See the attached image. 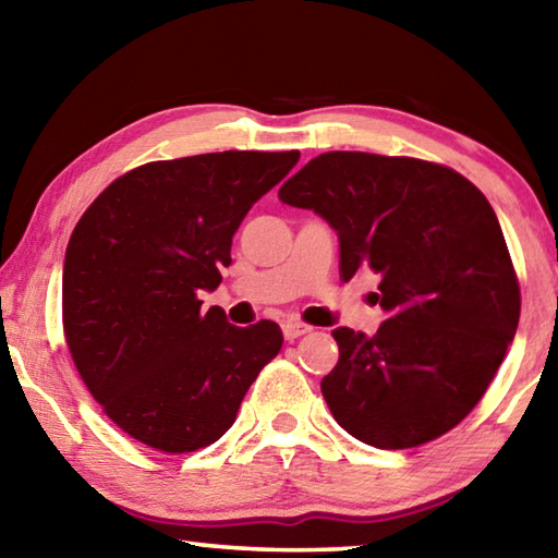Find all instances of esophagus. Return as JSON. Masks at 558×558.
<instances>
[{
	"label": "esophagus",
	"mask_w": 558,
	"mask_h": 558,
	"mask_svg": "<svg viewBox=\"0 0 558 558\" xmlns=\"http://www.w3.org/2000/svg\"><path fill=\"white\" fill-rule=\"evenodd\" d=\"M310 329H313V327L305 325V323H298V319H288V323L282 325V335H286L288 342H292V339L307 335Z\"/></svg>",
	"instance_id": "1"
}]
</instances>
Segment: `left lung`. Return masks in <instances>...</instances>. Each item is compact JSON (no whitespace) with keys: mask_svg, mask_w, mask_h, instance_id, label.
Instances as JSON below:
<instances>
[{"mask_svg":"<svg viewBox=\"0 0 558 558\" xmlns=\"http://www.w3.org/2000/svg\"><path fill=\"white\" fill-rule=\"evenodd\" d=\"M339 239V276H379L374 337L337 327L323 379L335 421L403 450L456 428L483 399L519 325V282L493 206L456 169L413 157L325 153L280 186Z\"/></svg>","mask_w":558,"mask_h":558,"instance_id":"8db88e82","label":"left lung"}]
</instances>
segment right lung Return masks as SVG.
Masks as SVG:
<instances>
[{
	"instance_id": "right-lung-1",
	"label": "right lung",
	"mask_w": 558,
	"mask_h": 558,
	"mask_svg": "<svg viewBox=\"0 0 558 558\" xmlns=\"http://www.w3.org/2000/svg\"><path fill=\"white\" fill-rule=\"evenodd\" d=\"M300 153H209L118 177L71 233L63 332L108 418L145 446L192 452L233 426L245 391L280 352L270 319L235 327L202 313L231 266L243 216Z\"/></svg>"
}]
</instances>
